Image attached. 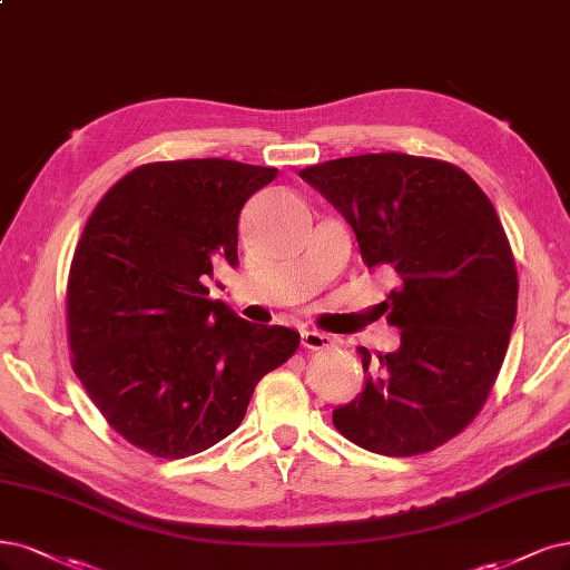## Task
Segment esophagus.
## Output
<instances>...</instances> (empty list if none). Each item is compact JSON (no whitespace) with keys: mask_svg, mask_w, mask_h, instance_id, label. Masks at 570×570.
<instances>
[{"mask_svg":"<svg viewBox=\"0 0 570 570\" xmlns=\"http://www.w3.org/2000/svg\"><path fill=\"white\" fill-rule=\"evenodd\" d=\"M330 344H332V337L323 335V332H316V330L302 332V346L308 351H321V348H327Z\"/></svg>","mask_w":570,"mask_h":570,"instance_id":"obj_1","label":"esophagus"}]
</instances>
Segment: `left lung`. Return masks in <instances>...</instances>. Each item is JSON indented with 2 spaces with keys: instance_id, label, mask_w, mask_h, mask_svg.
<instances>
[{
  "instance_id": "8db88e82",
  "label": "left lung",
  "mask_w": 570,
  "mask_h": 570,
  "mask_svg": "<svg viewBox=\"0 0 570 570\" xmlns=\"http://www.w3.org/2000/svg\"><path fill=\"white\" fill-rule=\"evenodd\" d=\"M299 176L348 222L367 268L394 281L382 306L401 330V346L372 364L358 348L365 389L332 422L370 453H429L479 415L517 321V264L498 212L460 167L405 153Z\"/></svg>"
}]
</instances>
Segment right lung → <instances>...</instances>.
Segmentation results:
<instances>
[{
    "mask_svg": "<svg viewBox=\"0 0 570 570\" xmlns=\"http://www.w3.org/2000/svg\"><path fill=\"white\" fill-rule=\"evenodd\" d=\"M276 167L222 158L150 163L91 212L68 276L75 375L131 445L179 460L240 426L254 386L299 332L254 325L207 299L214 266H238L243 205Z\"/></svg>",
    "mask_w": 570,
    "mask_h": 570,
    "instance_id": "right-lung-1",
    "label": "right lung"
}]
</instances>
